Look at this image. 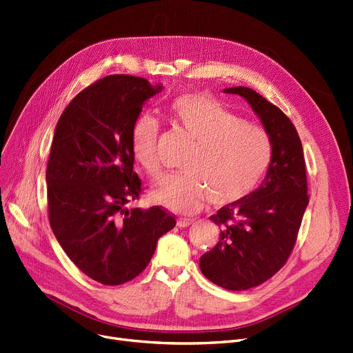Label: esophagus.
I'll list each match as a JSON object with an SVG mask.
<instances>
[{
    "instance_id": "obj_1",
    "label": "esophagus",
    "mask_w": 353,
    "mask_h": 353,
    "mask_svg": "<svg viewBox=\"0 0 353 353\" xmlns=\"http://www.w3.org/2000/svg\"><path fill=\"white\" fill-rule=\"evenodd\" d=\"M194 223H195L194 221H189V219H179V221H178V226H179L181 229H185V228L192 226Z\"/></svg>"
}]
</instances>
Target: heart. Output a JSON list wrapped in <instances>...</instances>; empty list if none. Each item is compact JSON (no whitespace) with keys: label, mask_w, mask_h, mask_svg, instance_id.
Wrapping results in <instances>:
<instances>
[{"label":"heart","mask_w":353,"mask_h":353,"mask_svg":"<svg viewBox=\"0 0 353 353\" xmlns=\"http://www.w3.org/2000/svg\"><path fill=\"white\" fill-rule=\"evenodd\" d=\"M170 112L196 144L183 161V172L162 178L152 189V198L179 213L196 212L208 201L226 208L249 199L273 161L268 134L206 94H181L170 104ZM158 135L159 121L154 114L143 113L135 119L131 150L151 176L159 172Z\"/></svg>","instance_id":"heart-1"}]
</instances>
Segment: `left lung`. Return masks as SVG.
Wrapping results in <instances>:
<instances>
[{
  "instance_id": "8db88e82",
  "label": "left lung",
  "mask_w": 353,
  "mask_h": 353,
  "mask_svg": "<svg viewBox=\"0 0 353 353\" xmlns=\"http://www.w3.org/2000/svg\"><path fill=\"white\" fill-rule=\"evenodd\" d=\"M223 92L246 99L273 144L271 167L257 191L210 216L221 237L199 260L202 274L213 284L241 291L263 284L285 264L310 199L303 144L291 120L253 89Z\"/></svg>"
}]
</instances>
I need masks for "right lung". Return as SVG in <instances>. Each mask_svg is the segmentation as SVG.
Returning a JSON list of instances; mask_svg holds the SVG:
<instances>
[{
	"mask_svg": "<svg viewBox=\"0 0 353 353\" xmlns=\"http://www.w3.org/2000/svg\"><path fill=\"white\" fill-rule=\"evenodd\" d=\"M162 89L143 77L105 76L69 103L53 134L46 168L52 232L79 270L104 285L137 277L176 223L161 206L127 208L141 194L131 128Z\"/></svg>",
	"mask_w": 353,
	"mask_h": 353,
	"instance_id": "obj_1",
	"label": "right lung"
}]
</instances>
